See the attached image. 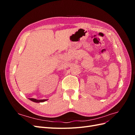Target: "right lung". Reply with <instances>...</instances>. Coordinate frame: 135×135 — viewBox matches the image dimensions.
I'll return each instance as SVG.
<instances>
[{"label": "right lung", "instance_id": "1", "mask_svg": "<svg viewBox=\"0 0 135 135\" xmlns=\"http://www.w3.org/2000/svg\"><path fill=\"white\" fill-rule=\"evenodd\" d=\"M31 101L35 102V103H42V102H44L47 100V99H45V100H36L35 99H29Z\"/></svg>", "mask_w": 135, "mask_h": 135}]
</instances>
